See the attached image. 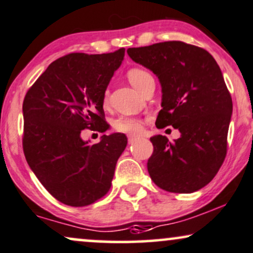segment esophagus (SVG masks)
I'll use <instances>...</instances> for the list:
<instances>
[{"mask_svg": "<svg viewBox=\"0 0 253 253\" xmlns=\"http://www.w3.org/2000/svg\"><path fill=\"white\" fill-rule=\"evenodd\" d=\"M136 139H138V136H133V135H128V142H129V144H133V142H134Z\"/></svg>", "mask_w": 253, "mask_h": 253, "instance_id": "obj_1", "label": "esophagus"}]
</instances>
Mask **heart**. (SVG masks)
I'll return each mask as SVG.
<instances>
[{
	"label": "heart",
	"mask_w": 253,
	"mask_h": 253,
	"mask_svg": "<svg viewBox=\"0 0 253 253\" xmlns=\"http://www.w3.org/2000/svg\"><path fill=\"white\" fill-rule=\"evenodd\" d=\"M127 78L128 81L134 86L136 89H139L141 92V89L144 88L146 82L153 80V77L151 75V73L142 68H132L127 72ZM103 103L107 105L108 102V90H105L103 93ZM114 129L118 132L126 133V134H139L142 130V121L138 118L133 117H120L114 121L113 125Z\"/></svg>",
	"instance_id": "heart-1"
}]
</instances>
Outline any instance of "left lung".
Segmentation results:
<instances>
[{
  "label": "left lung",
  "instance_id": "left-lung-1",
  "mask_svg": "<svg viewBox=\"0 0 253 253\" xmlns=\"http://www.w3.org/2000/svg\"><path fill=\"white\" fill-rule=\"evenodd\" d=\"M127 53L161 84L163 109L156 126L181 133L174 142L165 135L152 136L151 179L173 193L200 190L214 178L227 152L232 97L218 63L208 50L181 41L128 48Z\"/></svg>",
  "mask_w": 253,
  "mask_h": 253
}]
</instances>
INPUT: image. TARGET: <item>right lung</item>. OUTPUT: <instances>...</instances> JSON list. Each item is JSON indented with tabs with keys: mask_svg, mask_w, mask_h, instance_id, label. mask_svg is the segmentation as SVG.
Returning <instances> with one entry per match:
<instances>
[{
	"mask_svg": "<svg viewBox=\"0 0 253 253\" xmlns=\"http://www.w3.org/2000/svg\"><path fill=\"white\" fill-rule=\"evenodd\" d=\"M124 56L125 48L68 54L51 62L24 96V157L45 190L66 205H90L111 188L126 135H102L92 145L81 132L107 129L103 93Z\"/></svg>",
	"mask_w": 253,
	"mask_h": 253,
	"instance_id": "obj_1",
	"label": "right lung"
}]
</instances>
